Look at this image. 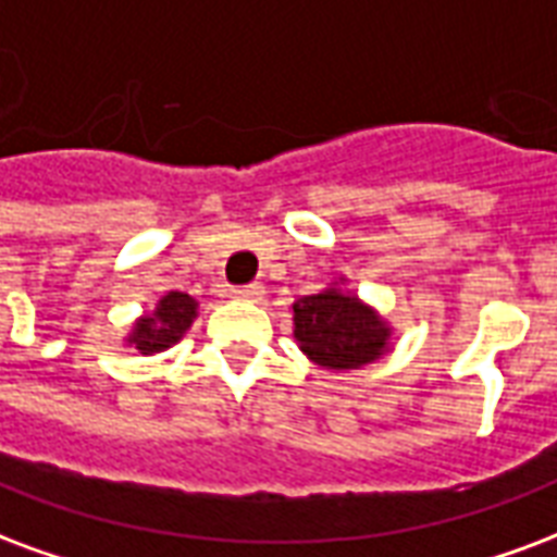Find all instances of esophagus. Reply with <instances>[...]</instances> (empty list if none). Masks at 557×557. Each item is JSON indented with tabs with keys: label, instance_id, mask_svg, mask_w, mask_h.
<instances>
[{
	"label": "esophagus",
	"instance_id": "34e87169",
	"mask_svg": "<svg viewBox=\"0 0 557 557\" xmlns=\"http://www.w3.org/2000/svg\"><path fill=\"white\" fill-rule=\"evenodd\" d=\"M262 295H265V286H262V283H247V286L233 289V298L236 300H262Z\"/></svg>",
	"mask_w": 557,
	"mask_h": 557
}]
</instances>
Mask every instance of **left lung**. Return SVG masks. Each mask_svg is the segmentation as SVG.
I'll return each instance as SVG.
<instances>
[{"mask_svg": "<svg viewBox=\"0 0 557 557\" xmlns=\"http://www.w3.org/2000/svg\"><path fill=\"white\" fill-rule=\"evenodd\" d=\"M300 351L324 369H360L386 351L389 327L374 310L339 289H324L292 304Z\"/></svg>", "mask_w": 557, "mask_h": 557, "instance_id": "1", "label": "left lung"}]
</instances>
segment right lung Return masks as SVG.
<instances>
[{"label": "right lung", "mask_w": 557, "mask_h": 557, "mask_svg": "<svg viewBox=\"0 0 557 557\" xmlns=\"http://www.w3.org/2000/svg\"><path fill=\"white\" fill-rule=\"evenodd\" d=\"M197 315V300L183 292H168L152 315L135 321V331L129 336V345H135L141 354H159L183 339V333L191 327Z\"/></svg>", "instance_id": "1"}]
</instances>
